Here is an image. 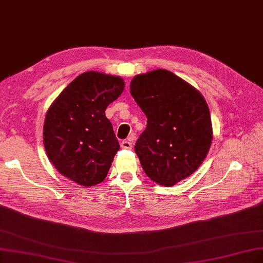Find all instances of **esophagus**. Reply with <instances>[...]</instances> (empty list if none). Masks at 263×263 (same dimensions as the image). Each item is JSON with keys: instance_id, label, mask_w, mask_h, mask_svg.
<instances>
[{"instance_id": "34e87169", "label": "esophagus", "mask_w": 263, "mask_h": 263, "mask_svg": "<svg viewBox=\"0 0 263 263\" xmlns=\"http://www.w3.org/2000/svg\"><path fill=\"white\" fill-rule=\"evenodd\" d=\"M121 148L131 149L132 148V143L130 141H122L121 142Z\"/></svg>"}]
</instances>
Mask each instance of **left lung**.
<instances>
[{
  "mask_svg": "<svg viewBox=\"0 0 263 263\" xmlns=\"http://www.w3.org/2000/svg\"><path fill=\"white\" fill-rule=\"evenodd\" d=\"M130 93L147 118L134 147L146 176L162 186L190 177L205 160L212 141L203 96L166 69L135 76Z\"/></svg>",
  "mask_w": 263,
  "mask_h": 263,
  "instance_id": "obj_1",
  "label": "left lung"
}]
</instances>
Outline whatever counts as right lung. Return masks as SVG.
<instances>
[{
  "label": "right lung",
  "mask_w": 263,
  "mask_h": 263,
  "mask_svg": "<svg viewBox=\"0 0 263 263\" xmlns=\"http://www.w3.org/2000/svg\"><path fill=\"white\" fill-rule=\"evenodd\" d=\"M123 89L120 77L83 72L48 108L43 128L44 147L64 177L86 187L105 180L120 147L105 110Z\"/></svg>",
  "instance_id": "right-lung-1"
}]
</instances>
